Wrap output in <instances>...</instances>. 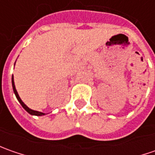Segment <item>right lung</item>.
Wrapping results in <instances>:
<instances>
[{
    "mask_svg": "<svg viewBox=\"0 0 155 155\" xmlns=\"http://www.w3.org/2000/svg\"><path fill=\"white\" fill-rule=\"evenodd\" d=\"M16 62V61H15ZM12 86H13V90H14V92L15 94V97H16V98L18 99V101H19V103L21 104V106L24 108V110L27 111L30 115H32V116H44L45 115V113H42V112H39V111H37V110H31L30 108H28L26 104H24L23 102H22V100L20 97V96H19V94L17 92V91H16V89H15V81H14V76H12Z\"/></svg>",
    "mask_w": 155,
    "mask_h": 155,
    "instance_id": "obj_1",
    "label": "right lung"
}]
</instances>
